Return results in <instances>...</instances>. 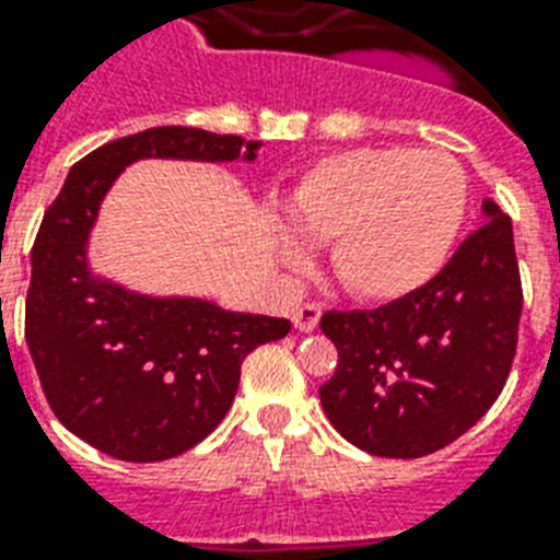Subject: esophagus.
<instances>
[{
  "mask_svg": "<svg viewBox=\"0 0 560 560\" xmlns=\"http://www.w3.org/2000/svg\"><path fill=\"white\" fill-rule=\"evenodd\" d=\"M319 316H322V307L319 304H302V307H295L293 311V325L295 330H302V334H311V330H316V325H319Z\"/></svg>",
  "mask_w": 560,
  "mask_h": 560,
  "instance_id": "1",
  "label": "esophagus"
}]
</instances>
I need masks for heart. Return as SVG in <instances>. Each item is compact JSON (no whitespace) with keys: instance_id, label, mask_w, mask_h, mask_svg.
Wrapping results in <instances>:
<instances>
[{"instance_id":"heart-1","label":"heart","mask_w":560,"mask_h":560,"mask_svg":"<svg viewBox=\"0 0 560 560\" xmlns=\"http://www.w3.org/2000/svg\"><path fill=\"white\" fill-rule=\"evenodd\" d=\"M469 209V177L445 152L348 149L319 161L290 198L299 233L330 244L342 288L365 302H397L425 288L452 256ZM281 261H307L281 238Z\"/></svg>"}]
</instances>
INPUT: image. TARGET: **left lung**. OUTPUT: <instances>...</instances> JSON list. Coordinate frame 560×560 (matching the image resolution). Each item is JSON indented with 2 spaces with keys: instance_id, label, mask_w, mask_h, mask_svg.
<instances>
[{
  "instance_id": "left-lung-1",
  "label": "left lung",
  "mask_w": 560,
  "mask_h": 560,
  "mask_svg": "<svg viewBox=\"0 0 560 560\" xmlns=\"http://www.w3.org/2000/svg\"><path fill=\"white\" fill-rule=\"evenodd\" d=\"M486 221L417 293L376 311H327L322 334L339 362L319 388L348 443L413 460L466 434L501 397L524 307L512 221Z\"/></svg>"
}]
</instances>
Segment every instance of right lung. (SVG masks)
Here are the masks:
<instances>
[{
    "instance_id": "1",
    "label": "right lung",
    "mask_w": 560,
    "mask_h": 560,
    "mask_svg": "<svg viewBox=\"0 0 560 560\" xmlns=\"http://www.w3.org/2000/svg\"><path fill=\"white\" fill-rule=\"evenodd\" d=\"M258 140L158 126L74 163L31 249L25 339L57 420L117 460L158 463L201 443L233 406L241 362L288 319L154 299L91 276L89 235L129 163L256 161Z\"/></svg>"
}]
</instances>
